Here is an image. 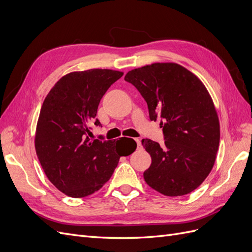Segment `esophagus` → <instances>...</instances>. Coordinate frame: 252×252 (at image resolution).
Here are the masks:
<instances>
[{"label": "esophagus", "instance_id": "esophagus-1", "mask_svg": "<svg viewBox=\"0 0 252 252\" xmlns=\"http://www.w3.org/2000/svg\"><path fill=\"white\" fill-rule=\"evenodd\" d=\"M135 143H136V145H138V148H140L141 147V141L138 140V139H135Z\"/></svg>", "mask_w": 252, "mask_h": 252}]
</instances>
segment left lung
<instances>
[{
    "mask_svg": "<svg viewBox=\"0 0 252 252\" xmlns=\"http://www.w3.org/2000/svg\"><path fill=\"white\" fill-rule=\"evenodd\" d=\"M125 81L138 89L150 120H161L163 128V145L142 140L151 157L145 182L167 196L193 191L211 171L220 144L218 114L207 89L192 72L174 63L136 68Z\"/></svg>",
    "mask_w": 252,
    "mask_h": 252,
    "instance_id": "1",
    "label": "left lung"
}]
</instances>
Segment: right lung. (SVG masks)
<instances>
[{
  "label": "right lung",
  "mask_w": 252,
  "mask_h": 252,
  "mask_svg": "<svg viewBox=\"0 0 252 252\" xmlns=\"http://www.w3.org/2000/svg\"><path fill=\"white\" fill-rule=\"evenodd\" d=\"M123 72L90 69L60 79L42 105L35 132V151L42 168L60 191L84 197L102 188L112 175L125 151V138L91 139L95 119L106 91Z\"/></svg>",
  "instance_id": "1"
}]
</instances>
